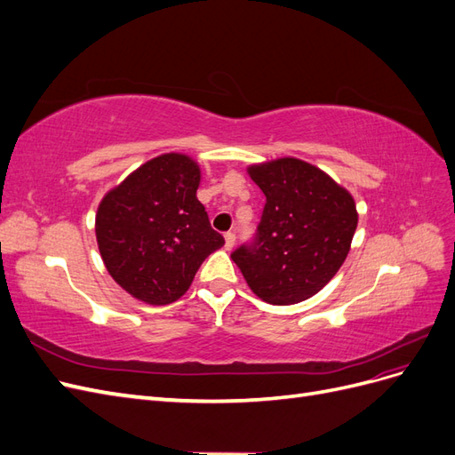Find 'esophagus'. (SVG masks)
Returning <instances> with one entry per match:
<instances>
[{"mask_svg":"<svg viewBox=\"0 0 455 455\" xmlns=\"http://www.w3.org/2000/svg\"><path fill=\"white\" fill-rule=\"evenodd\" d=\"M224 239H226V249H228V251H231V249H233V244H235V233H233V231H228L226 235H224Z\"/></svg>","mask_w":455,"mask_h":455,"instance_id":"obj_1","label":"esophagus"}]
</instances>
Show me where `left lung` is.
<instances>
[{
  "label": "left lung",
  "instance_id": "8db88e82",
  "mask_svg": "<svg viewBox=\"0 0 455 455\" xmlns=\"http://www.w3.org/2000/svg\"><path fill=\"white\" fill-rule=\"evenodd\" d=\"M266 206L251 246L231 254L251 291L271 306L299 304L330 283L346 261L359 224L349 191L296 157L246 169Z\"/></svg>",
  "mask_w": 455,
  "mask_h": 455
}]
</instances>
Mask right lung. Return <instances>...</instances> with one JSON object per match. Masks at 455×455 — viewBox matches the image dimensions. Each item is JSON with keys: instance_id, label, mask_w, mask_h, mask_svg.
<instances>
[{"instance_id": "right-lung-1", "label": "right lung", "mask_w": 455, "mask_h": 455, "mask_svg": "<svg viewBox=\"0 0 455 455\" xmlns=\"http://www.w3.org/2000/svg\"><path fill=\"white\" fill-rule=\"evenodd\" d=\"M199 182L197 161L171 151L146 161L99 204L94 231L104 266L144 304L182 298L204 258L224 246L197 199Z\"/></svg>"}]
</instances>
